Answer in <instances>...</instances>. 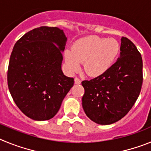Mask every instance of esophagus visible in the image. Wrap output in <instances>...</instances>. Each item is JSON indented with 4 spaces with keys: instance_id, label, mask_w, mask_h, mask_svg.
I'll list each match as a JSON object with an SVG mask.
<instances>
[{
    "instance_id": "obj_1",
    "label": "esophagus",
    "mask_w": 151,
    "mask_h": 151,
    "mask_svg": "<svg viewBox=\"0 0 151 151\" xmlns=\"http://www.w3.org/2000/svg\"><path fill=\"white\" fill-rule=\"evenodd\" d=\"M75 84H81V80L78 78H75Z\"/></svg>"
}]
</instances>
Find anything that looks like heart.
I'll return each instance as SVG.
<instances>
[{
  "mask_svg": "<svg viewBox=\"0 0 151 151\" xmlns=\"http://www.w3.org/2000/svg\"><path fill=\"white\" fill-rule=\"evenodd\" d=\"M120 50V45L114 38L91 35L77 40L72 50H65L64 57L71 73L79 70L81 63L88 76H101L112 67Z\"/></svg>",
  "mask_w": 151,
  "mask_h": 151,
  "instance_id": "b5f03b06",
  "label": "heart"
}]
</instances>
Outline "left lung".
I'll return each mask as SVG.
<instances>
[{"mask_svg": "<svg viewBox=\"0 0 151 151\" xmlns=\"http://www.w3.org/2000/svg\"><path fill=\"white\" fill-rule=\"evenodd\" d=\"M120 51V57L108 71L82 82L84 111L100 125H110L123 118L141 90L143 63L140 52L125 37L121 38Z\"/></svg>", "mask_w": 151, "mask_h": 151, "instance_id": "obj_1", "label": "left lung"}]
</instances>
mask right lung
I'll list each match as a JSON object with an SVG mask.
<instances>
[{
	"label": "right lung",
	"instance_id": "right-lung-1",
	"mask_svg": "<svg viewBox=\"0 0 151 151\" xmlns=\"http://www.w3.org/2000/svg\"><path fill=\"white\" fill-rule=\"evenodd\" d=\"M66 40L62 29L41 26L26 33L13 47L8 88L19 109L32 119L53 118L74 85V78L61 69Z\"/></svg>",
	"mask_w": 151,
	"mask_h": 151
}]
</instances>
